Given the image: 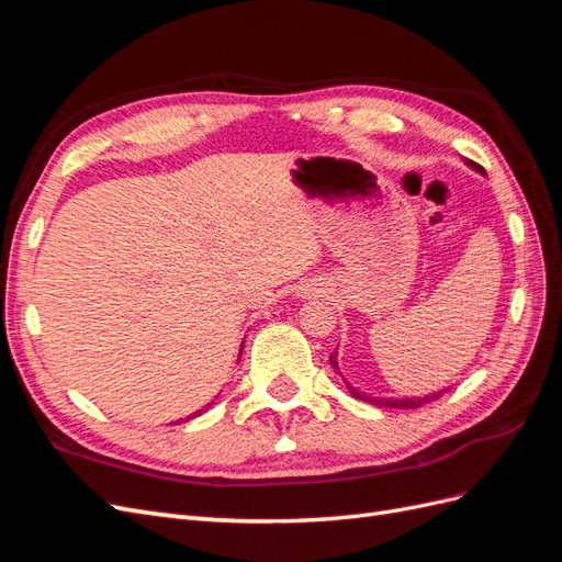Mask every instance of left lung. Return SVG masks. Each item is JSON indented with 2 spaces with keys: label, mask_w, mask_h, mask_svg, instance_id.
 I'll use <instances>...</instances> for the list:
<instances>
[{
  "label": "left lung",
  "mask_w": 562,
  "mask_h": 562,
  "mask_svg": "<svg viewBox=\"0 0 562 562\" xmlns=\"http://www.w3.org/2000/svg\"><path fill=\"white\" fill-rule=\"evenodd\" d=\"M467 164L473 168V171L485 173V171H483V166L473 164V161H467ZM330 363H333V368L339 372V368H337V353H333V356H330ZM339 375H342V372H339ZM345 384H347L349 394H351L353 398L368 401V403H375V405H382V407H405V411H413V407H419V405H424V403H431L434 398H438L440 394H443V391H436V394H431V396H417V398H375V396H366L363 391H359V389H353L347 380H345Z\"/></svg>",
  "instance_id": "left-lung-1"
}]
</instances>
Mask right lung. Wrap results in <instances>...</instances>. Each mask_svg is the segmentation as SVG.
<instances>
[{"label": "right lung", "instance_id": "add662e5", "mask_svg": "<svg viewBox=\"0 0 562 562\" xmlns=\"http://www.w3.org/2000/svg\"><path fill=\"white\" fill-rule=\"evenodd\" d=\"M196 415H199V413H196ZM196 415H192V417H196Z\"/></svg>", "mask_w": 562, "mask_h": 562}]
</instances>
